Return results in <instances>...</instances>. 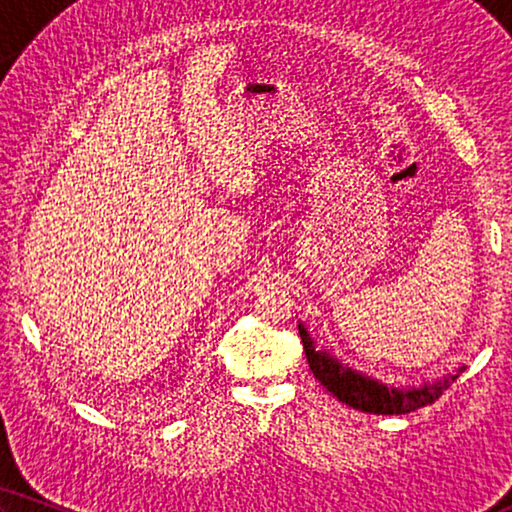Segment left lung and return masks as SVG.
<instances>
[{
	"mask_svg": "<svg viewBox=\"0 0 512 512\" xmlns=\"http://www.w3.org/2000/svg\"><path fill=\"white\" fill-rule=\"evenodd\" d=\"M300 340H303L307 363L314 377L331 391V394L342 401L349 408L361 410V412H373V415H408L424 405L436 401V398L447 389V384L454 382L459 373H464V366L457 368V373L443 377L440 382L424 384V387H412V389H396L387 387V384L373 380V377L352 370L349 366L331 356L324 349L314 347V340L307 333L303 324H298Z\"/></svg>",
	"mask_w": 512,
	"mask_h": 512,
	"instance_id": "1",
	"label": "left lung"
}]
</instances>
